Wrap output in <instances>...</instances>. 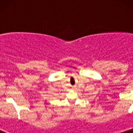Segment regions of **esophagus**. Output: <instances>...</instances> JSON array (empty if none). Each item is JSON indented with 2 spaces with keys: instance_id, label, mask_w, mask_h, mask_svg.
Returning <instances> with one entry per match:
<instances>
[{
  "instance_id": "obj_1",
  "label": "esophagus",
  "mask_w": 133,
  "mask_h": 133,
  "mask_svg": "<svg viewBox=\"0 0 133 133\" xmlns=\"http://www.w3.org/2000/svg\"><path fill=\"white\" fill-rule=\"evenodd\" d=\"M74 88V87H72V88Z\"/></svg>"
}]
</instances>
